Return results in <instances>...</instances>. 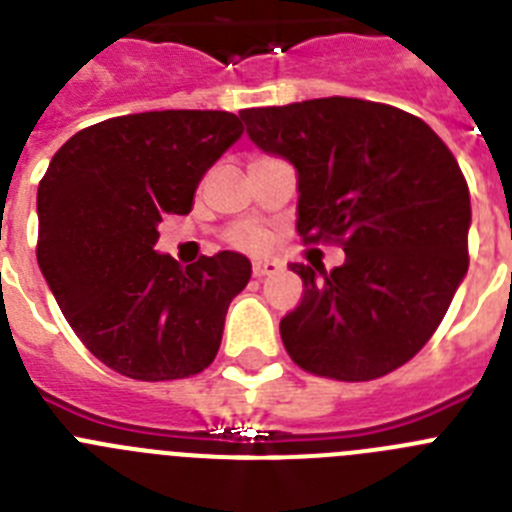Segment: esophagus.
I'll list each match as a JSON object with an SVG mask.
<instances>
[{"mask_svg": "<svg viewBox=\"0 0 512 512\" xmlns=\"http://www.w3.org/2000/svg\"><path fill=\"white\" fill-rule=\"evenodd\" d=\"M279 271V261L271 259H256L253 261V277H269V274H277Z\"/></svg>", "mask_w": 512, "mask_h": 512, "instance_id": "1", "label": "esophagus"}]
</instances>
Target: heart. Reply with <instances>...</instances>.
Segmentation results:
<instances>
[{
	"mask_svg": "<svg viewBox=\"0 0 512 512\" xmlns=\"http://www.w3.org/2000/svg\"><path fill=\"white\" fill-rule=\"evenodd\" d=\"M233 241L241 248H251V251H256V248H261L266 243V233L259 228H241V230H235Z\"/></svg>",
	"mask_w": 512,
	"mask_h": 512,
	"instance_id": "obj_1",
	"label": "heart"
}]
</instances>
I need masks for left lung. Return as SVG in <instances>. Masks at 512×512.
Instances as JSON below:
<instances>
[{
	"mask_svg": "<svg viewBox=\"0 0 512 512\" xmlns=\"http://www.w3.org/2000/svg\"><path fill=\"white\" fill-rule=\"evenodd\" d=\"M248 138L297 169V233L341 243L333 271L292 264L302 302L279 323L297 366L369 382L436 333L469 266L467 179L420 117L351 97L241 110Z\"/></svg>",
	"mask_w": 512,
	"mask_h": 512,
	"instance_id": "8db88e82",
	"label": "left lung"
}]
</instances>
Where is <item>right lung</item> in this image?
<instances>
[{"mask_svg":"<svg viewBox=\"0 0 512 512\" xmlns=\"http://www.w3.org/2000/svg\"><path fill=\"white\" fill-rule=\"evenodd\" d=\"M241 133L220 110L112 117L71 135L40 179L38 266L81 343L117 374L184 379L215 359L251 261L220 251L182 269L153 246L161 217L192 210Z\"/></svg>","mask_w":512,"mask_h":512,"instance_id":"add662e5","label":"right lung"}]
</instances>
